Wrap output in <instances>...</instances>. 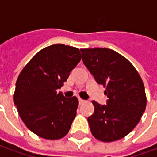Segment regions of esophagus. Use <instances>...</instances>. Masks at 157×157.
Listing matches in <instances>:
<instances>
[{
    "label": "esophagus",
    "instance_id": "esophagus-1",
    "mask_svg": "<svg viewBox=\"0 0 157 157\" xmlns=\"http://www.w3.org/2000/svg\"><path fill=\"white\" fill-rule=\"evenodd\" d=\"M78 102H79V105H82V104H83V103L85 102V100H83V99H82L81 98H78Z\"/></svg>",
    "mask_w": 157,
    "mask_h": 157
}]
</instances>
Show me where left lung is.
<instances>
[{"instance_id":"obj_1","label":"left lung","mask_w":157,"mask_h":157,"mask_svg":"<svg viewBox=\"0 0 157 157\" xmlns=\"http://www.w3.org/2000/svg\"><path fill=\"white\" fill-rule=\"evenodd\" d=\"M83 64L99 84L106 88V105L93 101L94 112L88 118L96 139L111 142L123 138L139 123L146 106L142 79L126 58L109 48L80 49Z\"/></svg>"}]
</instances>
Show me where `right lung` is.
<instances>
[{"label":"right lung","instance_id":"obj_1","mask_svg":"<svg viewBox=\"0 0 157 157\" xmlns=\"http://www.w3.org/2000/svg\"><path fill=\"white\" fill-rule=\"evenodd\" d=\"M79 49L53 44L28 62L16 83L14 104L26 126L48 140L64 137L77 114V97L65 98L60 89L81 60Z\"/></svg>","mask_w":157,"mask_h":157}]
</instances>
